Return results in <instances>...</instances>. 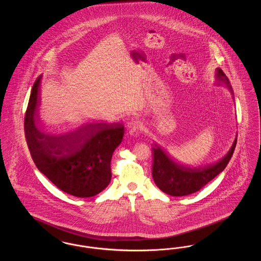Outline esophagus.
Here are the masks:
<instances>
[{"label":"esophagus","instance_id":"34e87169","mask_svg":"<svg viewBox=\"0 0 261 261\" xmlns=\"http://www.w3.org/2000/svg\"><path fill=\"white\" fill-rule=\"evenodd\" d=\"M128 127H129V133L130 135L132 136L137 137L140 133V130L142 128V125L140 123L139 120H131L129 123H128Z\"/></svg>","mask_w":261,"mask_h":261}]
</instances>
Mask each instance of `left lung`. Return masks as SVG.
Instances as JSON below:
<instances>
[{"mask_svg":"<svg viewBox=\"0 0 261 261\" xmlns=\"http://www.w3.org/2000/svg\"><path fill=\"white\" fill-rule=\"evenodd\" d=\"M216 79L222 81L233 94L228 77L222 69L217 68ZM237 144V137L229 151L222 159L206 164L191 166L183 164L159 146L152 148V178L162 192L173 197L187 196L199 191L213 178L221 173L230 162Z\"/></svg>","mask_w":261,"mask_h":261,"instance_id":"obj_1","label":"left lung"}]
</instances>
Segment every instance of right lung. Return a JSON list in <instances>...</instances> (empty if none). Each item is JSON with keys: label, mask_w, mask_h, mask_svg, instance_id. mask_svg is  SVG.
Returning <instances> with one entry per match:
<instances>
[{"label": "right lung", "mask_w": 261, "mask_h": 261, "mask_svg": "<svg viewBox=\"0 0 261 261\" xmlns=\"http://www.w3.org/2000/svg\"><path fill=\"white\" fill-rule=\"evenodd\" d=\"M36 79L25 113L27 146L40 172L64 193L90 198L100 193L112 179V153L124 135L122 123L90 122L66 131H50L37 118Z\"/></svg>", "instance_id": "1"}]
</instances>
